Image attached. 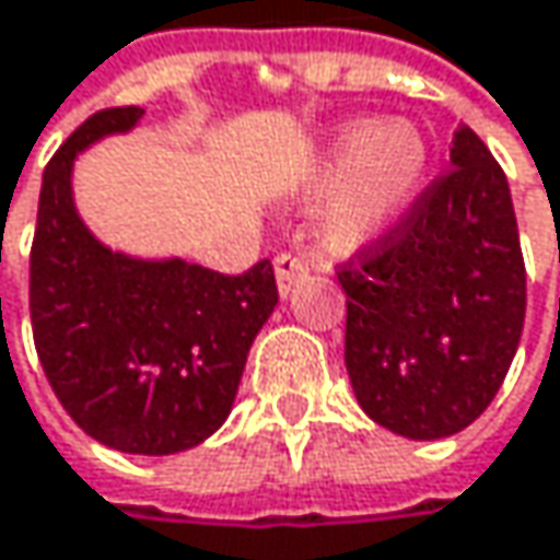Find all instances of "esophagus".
<instances>
[{
	"mask_svg": "<svg viewBox=\"0 0 560 560\" xmlns=\"http://www.w3.org/2000/svg\"><path fill=\"white\" fill-rule=\"evenodd\" d=\"M311 276V266L304 256H294V253H281L276 259V281H279L281 298H288L301 281H307Z\"/></svg>",
	"mask_w": 560,
	"mask_h": 560,
	"instance_id": "obj_1",
	"label": "esophagus"
}]
</instances>
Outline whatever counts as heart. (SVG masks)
Listing matches in <instances>:
<instances>
[{"mask_svg": "<svg viewBox=\"0 0 560 560\" xmlns=\"http://www.w3.org/2000/svg\"><path fill=\"white\" fill-rule=\"evenodd\" d=\"M431 171L428 136L405 119H350L311 159L298 197L327 200L320 240L330 253H357L389 236L418 203Z\"/></svg>", "mask_w": 560, "mask_h": 560, "instance_id": "1", "label": "heart"}]
</instances>
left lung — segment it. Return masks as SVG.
Listing matches in <instances>:
<instances>
[{
	"mask_svg": "<svg viewBox=\"0 0 560 560\" xmlns=\"http://www.w3.org/2000/svg\"><path fill=\"white\" fill-rule=\"evenodd\" d=\"M337 279L350 386L376 424L438 441L487 411L518 350L525 266L509 180L470 126L451 171Z\"/></svg>",
	"mask_w": 560,
	"mask_h": 560,
	"instance_id": "obj_1",
	"label": "left lung"
}]
</instances>
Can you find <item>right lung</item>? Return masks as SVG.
<instances>
[{
  "instance_id": "add662e5",
  "label": "right lung",
  "mask_w": 560,
  "mask_h": 560,
  "mask_svg": "<svg viewBox=\"0 0 560 560\" xmlns=\"http://www.w3.org/2000/svg\"><path fill=\"white\" fill-rule=\"evenodd\" d=\"M145 109L90 116L42 180L32 327L51 389L100 444L165 457L203 444L236 401L249 347L279 304L269 262L220 276L180 256L106 246L80 217L77 159L126 136Z\"/></svg>"
}]
</instances>
